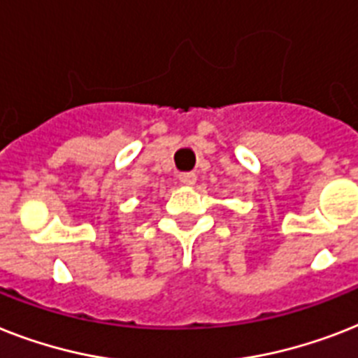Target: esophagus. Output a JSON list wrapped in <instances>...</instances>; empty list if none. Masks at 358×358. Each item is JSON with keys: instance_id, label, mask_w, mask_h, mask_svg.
<instances>
[{"instance_id": "esophagus-1", "label": "esophagus", "mask_w": 358, "mask_h": 358, "mask_svg": "<svg viewBox=\"0 0 358 358\" xmlns=\"http://www.w3.org/2000/svg\"><path fill=\"white\" fill-rule=\"evenodd\" d=\"M180 182L184 185H194L196 184V174L194 173H182L180 174Z\"/></svg>"}]
</instances>
